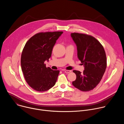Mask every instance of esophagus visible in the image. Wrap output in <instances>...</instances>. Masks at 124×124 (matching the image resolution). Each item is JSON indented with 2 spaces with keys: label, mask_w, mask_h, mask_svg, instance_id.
Wrapping results in <instances>:
<instances>
[{
  "label": "esophagus",
  "mask_w": 124,
  "mask_h": 124,
  "mask_svg": "<svg viewBox=\"0 0 124 124\" xmlns=\"http://www.w3.org/2000/svg\"><path fill=\"white\" fill-rule=\"evenodd\" d=\"M64 72H65V73L69 74V73H70L71 72V70H65V71H64Z\"/></svg>",
  "instance_id": "esophagus-1"
}]
</instances>
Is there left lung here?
Here are the masks:
<instances>
[{"label": "left lung", "mask_w": 124, "mask_h": 124, "mask_svg": "<svg viewBox=\"0 0 124 124\" xmlns=\"http://www.w3.org/2000/svg\"><path fill=\"white\" fill-rule=\"evenodd\" d=\"M77 46L78 57L84 65L83 73L74 70L76 75L73 85L82 91L93 90L100 82L107 66V57L102 45L95 38L83 33H72Z\"/></svg>", "instance_id": "8db88e82"}]
</instances>
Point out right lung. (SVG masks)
I'll return each mask as SVG.
<instances>
[{
	"label": "right lung",
	"mask_w": 124,
	"mask_h": 124,
	"mask_svg": "<svg viewBox=\"0 0 124 124\" xmlns=\"http://www.w3.org/2000/svg\"><path fill=\"white\" fill-rule=\"evenodd\" d=\"M62 31L37 33L25 44L21 56V67L25 79L35 90L46 91L55 84L59 74V70L46 67L56 40Z\"/></svg>",
	"instance_id": "obj_1"
}]
</instances>
